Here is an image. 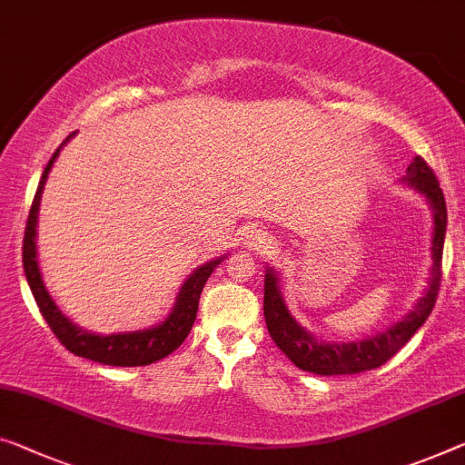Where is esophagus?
Instances as JSON below:
<instances>
[{
  "instance_id": "34e87169",
  "label": "esophagus",
  "mask_w": 465,
  "mask_h": 465,
  "mask_svg": "<svg viewBox=\"0 0 465 465\" xmlns=\"http://www.w3.org/2000/svg\"><path fill=\"white\" fill-rule=\"evenodd\" d=\"M242 245L252 249V252H266V249L272 247V237L263 228H252V231H247Z\"/></svg>"
}]
</instances>
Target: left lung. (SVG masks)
Here are the masks:
<instances>
[{"label": "left lung", "instance_id": "1", "mask_svg": "<svg viewBox=\"0 0 465 465\" xmlns=\"http://www.w3.org/2000/svg\"><path fill=\"white\" fill-rule=\"evenodd\" d=\"M401 184L413 189L422 195L432 212V268L428 287L418 303L405 313L401 320L391 324L384 331L372 334V337L357 339L349 342L322 341L313 337L310 331L291 316V310L284 302L281 289V274L274 268H266L263 274V318L276 347L295 363L299 370L320 376H341V374H357L366 370L381 368L389 361L399 349H401L418 328L422 326L430 316L434 302H437L440 287V262H442V245H445L447 232V205L445 195L439 187V181L430 166L416 155L407 166V173L401 178Z\"/></svg>", "mask_w": 465, "mask_h": 465}]
</instances>
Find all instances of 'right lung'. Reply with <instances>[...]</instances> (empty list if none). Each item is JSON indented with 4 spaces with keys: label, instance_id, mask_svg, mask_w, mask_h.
I'll use <instances>...</instances> for the list:
<instances>
[{
    "label": "right lung",
    "instance_id": "add662e5",
    "mask_svg": "<svg viewBox=\"0 0 465 465\" xmlns=\"http://www.w3.org/2000/svg\"><path fill=\"white\" fill-rule=\"evenodd\" d=\"M76 133H70L66 141L55 149L52 160L47 162L45 170H43L37 193H35L31 213L26 220V231H25V247H23V262H25V274L26 282L33 291L35 302H37L39 310L45 318V322L52 328L55 337L60 339L64 347L70 353L84 360H93L97 363H105V366H120V368H133V366H149V363L163 360V357L176 351L183 345V341L187 339L191 332L193 322H195L197 310H199V297H202L203 284L208 282L210 274L216 270L220 262L228 255H220L216 260L205 262L203 266L193 270L187 276V281L183 282L181 291H178L176 302L173 310L168 312V316L162 320L160 324L141 328V331H128V332H112V334H97L89 332L84 328L76 326L68 316H64V312L54 302V297L49 295L43 281L41 268H39V257H37V224H39V205L41 195L45 189L47 176L52 173V166L55 158H58L62 147L74 137Z\"/></svg>",
    "mask_w": 465,
    "mask_h": 465
}]
</instances>
